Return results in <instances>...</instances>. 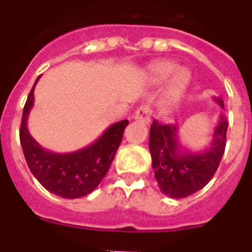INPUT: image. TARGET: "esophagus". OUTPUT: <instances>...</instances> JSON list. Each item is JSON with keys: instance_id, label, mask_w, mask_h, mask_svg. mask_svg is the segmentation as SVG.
<instances>
[{"instance_id": "1", "label": "esophagus", "mask_w": 252, "mask_h": 252, "mask_svg": "<svg viewBox=\"0 0 252 252\" xmlns=\"http://www.w3.org/2000/svg\"><path fill=\"white\" fill-rule=\"evenodd\" d=\"M133 117H135L136 121L149 125L150 124V108L148 106H140Z\"/></svg>"}]
</instances>
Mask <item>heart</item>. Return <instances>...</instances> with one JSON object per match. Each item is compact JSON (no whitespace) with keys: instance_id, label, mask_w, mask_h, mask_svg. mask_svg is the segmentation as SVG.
Instances as JSON below:
<instances>
[{"instance_id":"obj_1","label":"heart","mask_w":252,"mask_h":252,"mask_svg":"<svg viewBox=\"0 0 252 252\" xmlns=\"http://www.w3.org/2000/svg\"><path fill=\"white\" fill-rule=\"evenodd\" d=\"M169 77L165 87V98L177 102L188 90L192 75L187 68H177L168 60H159L150 64L146 69V79L153 84H160Z\"/></svg>"}]
</instances>
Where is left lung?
<instances>
[{
	"label": "left lung",
	"mask_w": 252,
	"mask_h": 252,
	"mask_svg": "<svg viewBox=\"0 0 252 252\" xmlns=\"http://www.w3.org/2000/svg\"><path fill=\"white\" fill-rule=\"evenodd\" d=\"M215 101L223 110V99L216 97ZM227 127L226 116L221 113L209 146L202 151H192L180 144L177 124L154 120L149 149L155 179L162 194L177 199L188 197L212 179L223 157Z\"/></svg>",
	"instance_id": "left-lung-1"
}]
</instances>
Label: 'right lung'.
Instances as JSON below:
<instances>
[{
  "label": "right lung",
  "mask_w": 252,
  "mask_h": 252,
  "mask_svg": "<svg viewBox=\"0 0 252 252\" xmlns=\"http://www.w3.org/2000/svg\"><path fill=\"white\" fill-rule=\"evenodd\" d=\"M39 79L40 75L29 93L20 127V141L29 169L39 183L55 195L66 199L84 197L92 193L107 174L128 121L112 124L94 142L81 150L59 154L44 149L28 128L29 113L34 106V88Z\"/></svg>",
  "instance_id": "add662e5"
}]
</instances>
